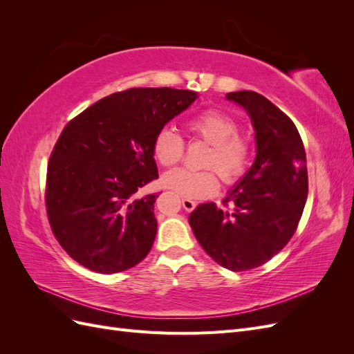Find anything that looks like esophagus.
Returning a JSON list of instances; mask_svg holds the SVG:
<instances>
[{
  "label": "esophagus",
  "mask_w": 354,
  "mask_h": 354,
  "mask_svg": "<svg viewBox=\"0 0 354 354\" xmlns=\"http://www.w3.org/2000/svg\"><path fill=\"white\" fill-rule=\"evenodd\" d=\"M181 203H183V208H185L187 212L194 211V209L196 208V202L189 199V198H183V199H181Z\"/></svg>",
  "instance_id": "1"
}]
</instances>
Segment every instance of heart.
I'll return each instance as SVG.
<instances>
[{
    "label": "heart",
    "mask_w": 354,
    "mask_h": 354,
    "mask_svg": "<svg viewBox=\"0 0 354 354\" xmlns=\"http://www.w3.org/2000/svg\"><path fill=\"white\" fill-rule=\"evenodd\" d=\"M187 131L211 145L203 167L171 169L162 177V185L185 198H208L220 187V178L226 183L238 181L248 169L251 145L241 136L233 116L217 109H207L190 118ZM153 156L162 167H173L185 156V142L173 128H162L153 140ZM219 173L217 174L216 171Z\"/></svg>",
    "instance_id": "1"
}]
</instances>
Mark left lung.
Masks as SVG:
<instances>
[{
    "instance_id": "1",
    "label": "left lung",
    "mask_w": 354,
    "mask_h": 354,
    "mask_svg": "<svg viewBox=\"0 0 354 354\" xmlns=\"http://www.w3.org/2000/svg\"><path fill=\"white\" fill-rule=\"evenodd\" d=\"M226 97L250 113L257 156L224 208L201 203L189 223L214 261L243 272L269 261L294 236L307 201V159L295 124L264 95L243 90Z\"/></svg>"
}]
</instances>
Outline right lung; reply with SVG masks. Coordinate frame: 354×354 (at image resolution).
I'll return each instance as SVG.
<instances>
[{"instance_id":"right-lung-1","label":"right lung","mask_w":354,"mask_h":354,"mask_svg":"<svg viewBox=\"0 0 354 354\" xmlns=\"http://www.w3.org/2000/svg\"><path fill=\"white\" fill-rule=\"evenodd\" d=\"M195 99L190 90L130 88L63 128L48 159L46 208L53 234L75 261L108 274L131 269L151 251L156 194H136L158 178L156 134Z\"/></svg>"}]
</instances>
